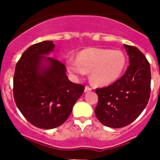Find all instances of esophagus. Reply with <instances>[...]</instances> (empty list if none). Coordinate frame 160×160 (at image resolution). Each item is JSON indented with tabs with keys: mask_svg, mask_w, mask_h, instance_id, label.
<instances>
[{
	"mask_svg": "<svg viewBox=\"0 0 160 160\" xmlns=\"http://www.w3.org/2000/svg\"><path fill=\"white\" fill-rule=\"evenodd\" d=\"M92 89L91 88H90V87H88V86H86L85 87V89H84V92H89V91H90V90H91Z\"/></svg>",
	"mask_w": 160,
	"mask_h": 160,
	"instance_id": "obj_1",
	"label": "esophagus"
}]
</instances>
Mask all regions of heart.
I'll use <instances>...</instances> for the list:
<instances>
[{"label":"heart","mask_w":160,"mask_h":160,"mask_svg":"<svg viewBox=\"0 0 160 160\" xmlns=\"http://www.w3.org/2000/svg\"><path fill=\"white\" fill-rule=\"evenodd\" d=\"M126 62L125 54L120 50L88 48L79 52L77 59H69L67 68L76 78L90 72V80L93 84L105 87L120 78Z\"/></svg>","instance_id":"b5f03b06"}]
</instances>
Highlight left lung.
Returning a JSON list of instances; mask_svg holds the SVG:
<instances>
[{"mask_svg":"<svg viewBox=\"0 0 160 160\" xmlns=\"http://www.w3.org/2000/svg\"><path fill=\"white\" fill-rule=\"evenodd\" d=\"M129 58L125 73L112 84L96 89L94 112L101 124L118 128L129 125L146 107L150 96L151 70L146 56L135 46L124 44Z\"/></svg>","mask_w":160,"mask_h":160,"instance_id":"left-lung-1","label":"left lung"}]
</instances>
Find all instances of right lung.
Masks as SVG:
<instances>
[{"label":"right lung","mask_w":160,"mask_h":160,"mask_svg":"<svg viewBox=\"0 0 160 160\" xmlns=\"http://www.w3.org/2000/svg\"><path fill=\"white\" fill-rule=\"evenodd\" d=\"M54 48L52 41L28 47L16 64L13 80L18 108L32 125L42 129L62 125L85 88L69 80L64 64L47 56Z\"/></svg>","instance_id":"right-lung-1"}]
</instances>
